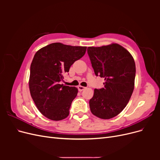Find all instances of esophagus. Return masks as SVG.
<instances>
[{
	"mask_svg": "<svg viewBox=\"0 0 160 160\" xmlns=\"http://www.w3.org/2000/svg\"><path fill=\"white\" fill-rule=\"evenodd\" d=\"M78 90L79 91H83L85 89V87H83V86H81V85H79L78 86Z\"/></svg>",
	"mask_w": 160,
	"mask_h": 160,
	"instance_id": "1",
	"label": "esophagus"
}]
</instances>
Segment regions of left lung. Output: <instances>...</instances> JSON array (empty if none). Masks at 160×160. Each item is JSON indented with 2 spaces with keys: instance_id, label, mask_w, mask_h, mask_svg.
I'll use <instances>...</instances> for the list:
<instances>
[{
  "instance_id": "1",
  "label": "left lung",
  "mask_w": 160,
  "mask_h": 160,
  "mask_svg": "<svg viewBox=\"0 0 160 160\" xmlns=\"http://www.w3.org/2000/svg\"><path fill=\"white\" fill-rule=\"evenodd\" d=\"M88 53L96 76L104 88L95 89L89 100L91 113L103 119L113 118L126 107L134 89L135 64L130 52L117 43L89 47Z\"/></svg>"
}]
</instances>
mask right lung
I'll return each mask as SVG.
<instances>
[{"instance_id": "right-lung-1", "label": "right lung", "mask_w": 160, "mask_h": 160, "mask_svg": "<svg viewBox=\"0 0 160 160\" xmlns=\"http://www.w3.org/2000/svg\"><path fill=\"white\" fill-rule=\"evenodd\" d=\"M86 49L87 47L54 42L41 48L34 56L28 82L30 93L37 109L48 119L59 121L69 115L78 89L59 83Z\"/></svg>"}]
</instances>
